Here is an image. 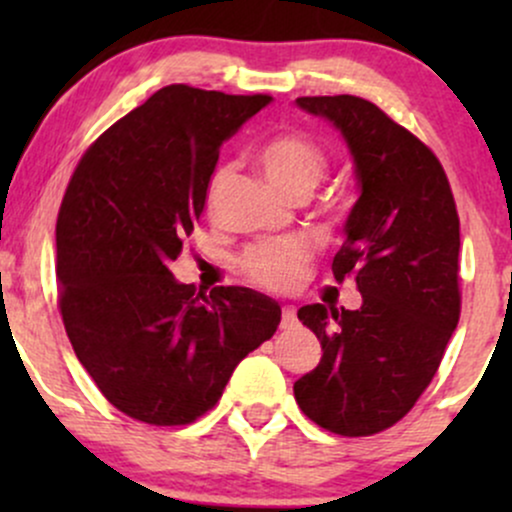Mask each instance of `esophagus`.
Returning <instances> with one entry per match:
<instances>
[{
    "label": "esophagus",
    "mask_w": 512,
    "mask_h": 512,
    "mask_svg": "<svg viewBox=\"0 0 512 512\" xmlns=\"http://www.w3.org/2000/svg\"><path fill=\"white\" fill-rule=\"evenodd\" d=\"M293 325H296V308H293V305H284V308H281V327Z\"/></svg>",
    "instance_id": "34e87169"
}]
</instances>
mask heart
<instances>
[{
    "label": "heart",
    "instance_id": "obj_1",
    "mask_svg": "<svg viewBox=\"0 0 512 512\" xmlns=\"http://www.w3.org/2000/svg\"><path fill=\"white\" fill-rule=\"evenodd\" d=\"M260 166L264 178L281 197L298 195V192L310 195L325 178L327 158L320 146L303 134H279L262 146ZM223 178H226V168H219L211 175L207 190L209 204H214L219 195ZM305 262H308V250L291 240L255 245L243 255L245 274L257 284L276 291L291 289L301 276Z\"/></svg>",
    "mask_w": 512,
    "mask_h": 512
}]
</instances>
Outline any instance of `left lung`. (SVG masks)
<instances>
[{
    "instance_id": "obj_1",
    "label": "left lung",
    "mask_w": 512,
    "mask_h": 512,
    "mask_svg": "<svg viewBox=\"0 0 512 512\" xmlns=\"http://www.w3.org/2000/svg\"><path fill=\"white\" fill-rule=\"evenodd\" d=\"M342 134L358 199L334 255V279L356 276L361 308L303 305L320 363L293 383L308 419L339 436L397 424L440 366L457 320L460 219L445 170L426 144L358 96L296 98Z\"/></svg>"
}]
</instances>
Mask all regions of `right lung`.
I'll return each mask as SVG.
<instances>
[{"instance_id": "right-lung-1", "label": "right lung", "mask_w": 512, "mask_h": 512, "mask_svg": "<svg viewBox=\"0 0 512 512\" xmlns=\"http://www.w3.org/2000/svg\"><path fill=\"white\" fill-rule=\"evenodd\" d=\"M272 96L173 84L117 120L76 166L57 216V289L74 354L113 407L182 426L219 402L233 370L276 332L281 305L168 264L195 231L223 142Z\"/></svg>"}]
</instances>
